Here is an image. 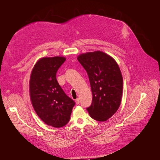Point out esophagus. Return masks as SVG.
Masks as SVG:
<instances>
[{"instance_id": "34e87169", "label": "esophagus", "mask_w": 160, "mask_h": 160, "mask_svg": "<svg viewBox=\"0 0 160 160\" xmlns=\"http://www.w3.org/2000/svg\"><path fill=\"white\" fill-rule=\"evenodd\" d=\"M75 102H76V103H77V104H79V103H80V98H78L76 99Z\"/></svg>"}]
</instances>
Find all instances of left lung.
<instances>
[{
  "label": "left lung",
  "instance_id": "1",
  "mask_svg": "<svg viewBox=\"0 0 160 160\" xmlns=\"http://www.w3.org/2000/svg\"><path fill=\"white\" fill-rule=\"evenodd\" d=\"M77 59L88 74L93 95L87 110L91 118L106 121L121 103L123 80L119 67L111 56L100 50L81 54Z\"/></svg>",
  "mask_w": 160,
  "mask_h": 160
}]
</instances>
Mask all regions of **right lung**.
<instances>
[{"label":"right lung","instance_id":"obj_1","mask_svg":"<svg viewBox=\"0 0 160 160\" xmlns=\"http://www.w3.org/2000/svg\"><path fill=\"white\" fill-rule=\"evenodd\" d=\"M65 60L63 56L41 58L33 67L29 81L30 98L36 113L46 124L55 128L69 122L75 104L56 77Z\"/></svg>","mask_w":160,"mask_h":160}]
</instances>
